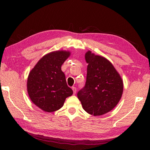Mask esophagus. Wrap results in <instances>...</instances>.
Segmentation results:
<instances>
[{
	"instance_id": "esophagus-1",
	"label": "esophagus",
	"mask_w": 150,
	"mask_h": 150,
	"mask_svg": "<svg viewBox=\"0 0 150 150\" xmlns=\"http://www.w3.org/2000/svg\"><path fill=\"white\" fill-rule=\"evenodd\" d=\"M72 90L73 91V94H74V95H75L76 92H77V88H76V87H72Z\"/></svg>"
}]
</instances>
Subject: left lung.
<instances>
[{
	"instance_id": "obj_1",
	"label": "left lung",
	"mask_w": 150,
	"mask_h": 150,
	"mask_svg": "<svg viewBox=\"0 0 150 150\" xmlns=\"http://www.w3.org/2000/svg\"><path fill=\"white\" fill-rule=\"evenodd\" d=\"M88 63L85 87L77 93L84 110L93 116L108 112L117 105L123 93V81L113 65L91 51L85 54Z\"/></svg>"
}]
</instances>
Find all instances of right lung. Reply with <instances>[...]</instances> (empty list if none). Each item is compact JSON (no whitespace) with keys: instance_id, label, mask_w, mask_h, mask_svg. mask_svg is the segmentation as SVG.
<instances>
[{"instance_id":"obj_1","label":"right lung","mask_w":150,"mask_h":150,"mask_svg":"<svg viewBox=\"0 0 150 150\" xmlns=\"http://www.w3.org/2000/svg\"><path fill=\"white\" fill-rule=\"evenodd\" d=\"M68 51H55L40 59L28 75L27 91L35 106L47 112L56 111L63 106L73 91L66 82L62 65L69 57Z\"/></svg>"}]
</instances>
